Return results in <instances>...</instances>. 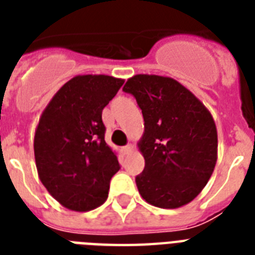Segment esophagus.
Returning a JSON list of instances; mask_svg holds the SVG:
<instances>
[{
  "mask_svg": "<svg viewBox=\"0 0 255 255\" xmlns=\"http://www.w3.org/2000/svg\"><path fill=\"white\" fill-rule=\"evenodd\" d=\"M131 149H132L131 144H128L127 147H124V151H126V152H129V151H131Z\"/></svg>",
  "mask_w": 255,
  "mask_h": 255,
  "instance_id": "1",
  "label": "esophagus"
}]
</instances>
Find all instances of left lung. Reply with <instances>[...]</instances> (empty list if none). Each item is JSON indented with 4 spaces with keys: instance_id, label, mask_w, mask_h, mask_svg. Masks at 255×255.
Wrapping results in <instances>:
<instances>
[{
    "instance_id": "8db88e82",
    "label": "left lung",
    "mask_w": 255,
    "mask_h": 255,
    "mask_svg": "<svg viewBox=\"0 0 255 255\" xmlns=\"http://www.w3.org/2000/svg\"><path fill=\"white\" fill-rule=\"evenodd\" d=\"M123 90L133 94L144 118L139 149L145 167L136 177L139 193L168 209L189 204L216 168L213 116L208 119L205 106L170 78L137 74Z\"/></svg>"
}]
</instances>
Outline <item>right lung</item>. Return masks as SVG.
<instances>
[{"label":"right lung","instance_id":"obj_1","mask_svg":"<svg viewBox=\"0 0 255 255\" xmlns=\"http://www.w3.org/2000/svg\"><path fill=\"white\" fill-rule=\"evenodd\" d=\"M124 81L78 75L50 100L34 137L42 184L61 205L75 212L99 206L108 196L119 161L104 141L102 112Z\"/></svg>","mask_w":255,"mask_h":255}]
</instances>
